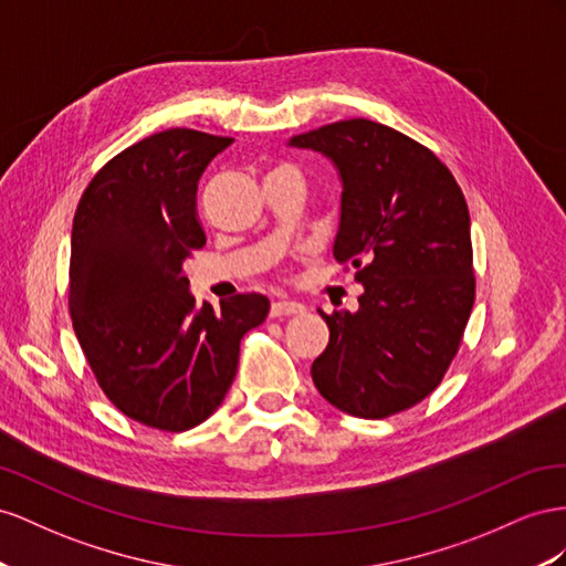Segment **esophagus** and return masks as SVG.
I'll list each match as a JSON object with an SVG mask.
<instances>
[{
	"instance_id": "esophagus-1",
	"label": "esophagus",
	"mask_w": 566,
	"mask_h": 566,
	"mask_svg": "<svg viewBox=\"0 0 566 566\" xmlns=\"http://www.w3.org/2000/svg\"><path fill=\"white\" fill-rule=\"evenodd\" d=\"M305 311V305L298 301H289V298H277L270 305V315L272 317H284V315H298Z\"/></svg>"
}]
</instances>
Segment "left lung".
Instances as JSON below:
<instances>
[{
  "mask_svg": "<svg viewBox=\"0 0 566 566\" xmlns=\"http://www.w3.org/2000/svg\"><path fill=\"white\" fill-rule=\"evenodd\" d=\"M342 175L334 258L365 286L358 313H322L329 344L313 363L317 391L353 417L384 419L446 377L470 319L476 280L460 185L424 144L365 118L292 137Z\"/></svg>",
  "mask_w": 566,
  "mask_h": 566,
  "instance_id": "left-lung-1",
  "label": "left lung"
}]
</instances>
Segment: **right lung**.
I'll use <instances>...</instances> for the list:
<instances>
[{
	"instance_id": "right-lung-1",
	"label": "right lung",
	"mask_w": 566,
	"mask_h": 566,
	"mask_svg": "<svg viewBox=\"0 0 566 566\" xmlns=\"http://www.w3.org/2000/svg\"><path fill=\"white\" fill-rule=\"evenodd\" d=\"M230 144L189 127L144 137L92 177L73 218L75 336L106 398L144 427L177 433L211 417L237 375L241 336L270 311L261 294L199 308L182 274L206 247L197 185Z\"/></svg>"
}]
</instances>
